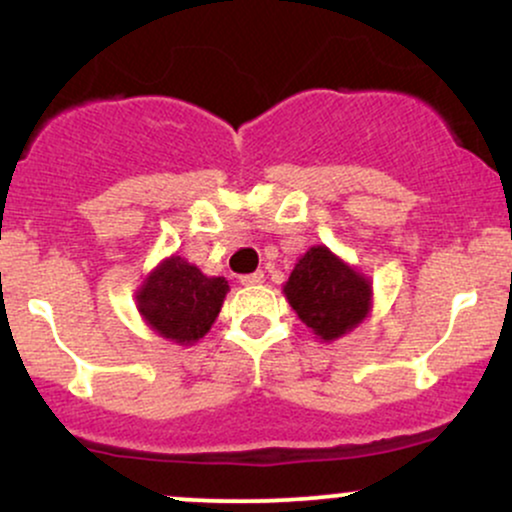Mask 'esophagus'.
Masks as SVG:
<instances>
[{
	"mask_svg": "<svg viewBox=\"0 0 512 512\" xmlns=\"http://www.w3.org/2000/svg\"><path fill=\"white\" fill-rule=\"evenodd\" d=\"M262 281H264V272H252V274L240 276V284L243 286H257L262 284Z\"/></svg>",
	"mask_w": 512,
	"mask_h": 512,
	"instance_id": "obj_1",
	"label": "esophagus"
}]
</instances>
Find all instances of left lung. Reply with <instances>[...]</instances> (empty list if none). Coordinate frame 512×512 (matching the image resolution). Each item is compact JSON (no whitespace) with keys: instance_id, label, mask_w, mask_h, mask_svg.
I'll return each instance as SVG.
<instances>
[{"instance_id":"8db88e82","label":"left lung","mask_w":512,"mask_h":512,"mask_svg":"<svg viewBox=\"0 0 512 512\" xmlns=\"http://www.w3.org/2000/svg\"><path fill=\"white\" fill-rule=\"evenodd\" d=\"M284 296L315 339L330 344L368 320L373 281L327 245H313L298 257Z\"/></svg>"}]
</instances>
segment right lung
<instances>
[{
  "instance_id": "right-lung-1",
  "label": "right lung",
  "mask_w": 512,
  "mask_h": 512,
  "mask_svg": "<svg viewBox=\"0 0 512 512\" xmlns=\"http://www.w3.org/2000/svg\"><path fill=\"white\" fill-rule=\"evenodd\" d=\"M228 291L223 276H207L182 255H170L144 276L134 303L156 337L195 346L216 322Z\"/></svg>"
}]
</instances>
